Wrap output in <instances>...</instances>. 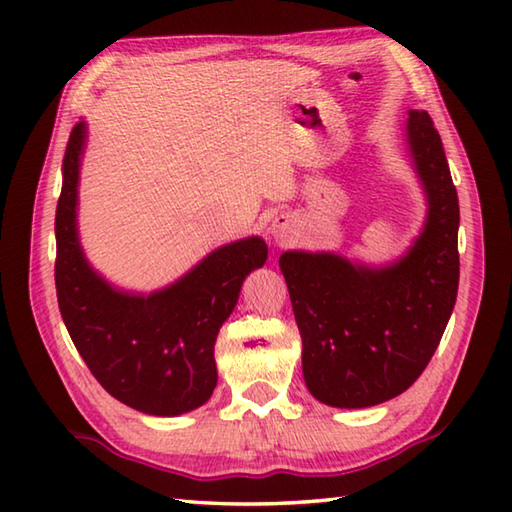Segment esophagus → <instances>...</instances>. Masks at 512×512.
<instances>
[{"instance_id":"1","label":"esophagus","mask_w":512,"mask_h":512,"mask_svg":"<svg viewBox=\"0 0 512 512\" xmlns=\"http://www.w3.org/2000/svg\"><path fill=\"white\" fill-rule=\"evenodd\" d=\"M288 233H290V220H286V217H277V220L270 224V235H273L277 242H284Z\"/></svg>"}]
</instances>
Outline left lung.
Here are the masks:
<instances>
[{"label":"left lung","instance_id":"1","mask_svg":"<svg viewBox=\"0 0 512 512\" xmlns=\"http://www.w3.org/2000/svg\"><path fill=\"white\" fill-rule=\"evenodd\" d=\"M405 129L427 195L424 226L407 253L378 268L336 253L279 257L303 341V378L330 407H374L416 383L458 297L460 204L449 162L427 112L409 110Z\"/></svg>","mask_w":512,"mask_h":512}]
</instances>
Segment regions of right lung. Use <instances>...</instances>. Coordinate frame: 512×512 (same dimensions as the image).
<instances>
[{
    "label": "right lung",
    "mask_w": 512,
    "mask_h": 512,
    "mask_svg": "<svg viewBox=\"0 0 512 512\" xmlns=\"http://www.w3.org/2000/svg\"><path fill=\"white\" fill-rule=\"evenodd\" d=\"M85 138V121L76 123L54 217V284L63 323L107 394L149 416H180L211 398L217 332L231 317L246 275L264 266L268 246L262 237L237 239L151 295L107 284L85 259L76 228Z\"/></svg>",
    "instance_id": "1"
}]
</instances>
